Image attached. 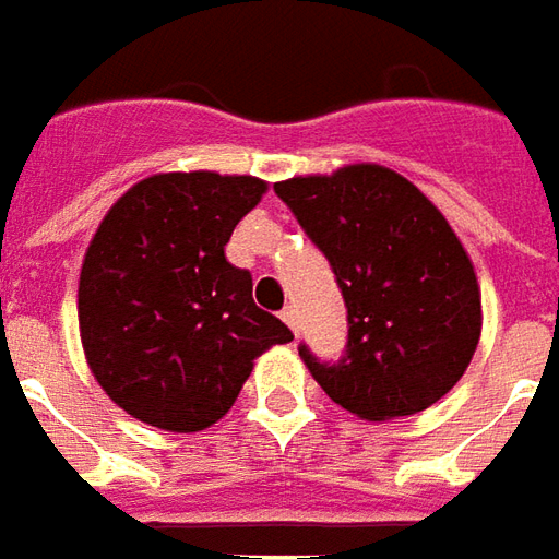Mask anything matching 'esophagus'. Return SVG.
<instances>
[{
    "label": "esophagus",
    "instance_id": "34e87169",
    "mask_svg": "<svg viewBox=\"0 0 559 559\" xmlns=\"http://www.w3.org/2000/svg\"><path fill=\"white\" fill-rule=\"evenodd\" d=\"M281 320H284V323L290 326L293 333L299 330V318H296V308H293V306H287V308H284V311H281Z\"/></svg>",
    "mask_w": 559,
    "mask_h": 559
}]
</instances>
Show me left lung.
<instances>
[{
    "label": "left lung",
    "mask_w": 559,
    "mask_h": 559,
    "mask_svg": "<svg viewBox=\"0 0 559 559\" xmlns=\"http://www.w3.org/2000/svg\"><path fill=\"white\" fill-rule=\"evenodd\" d=\"M333 266L347 345L320 360L299 345L326 396L366 420L424 412L463 378L481 335V293L442 212L384 166H347L275 185Z\"/></svg>",
    "instance_id": "obj_1"
}]
</instances>
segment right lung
I'll use <instances>...</instances> for the list:
<instances>
[{
  "mask_svg": "<svg viewBox=\"0 0 559 559\" xmlns=\"http://www.w3.org/2000/svg\"><path fill=\"white\" fill-rule=\"evenodd\" d=\"M263 193L251 175L169 171L105 214L81 266L78 320L96 381L132 417L171 432L212 427L253 360L293 338L224 253Z\"/></svg>",
  "mask_w": 559,
  "mask_h": 559,
  "instance_id": "obj_1",
  "label": "right lung"
}]
</instances>
